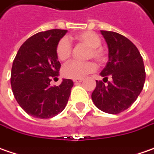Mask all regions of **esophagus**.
<instances>
[{"label": "esophagus", "instance_id": "34e87169", "mask_svg": "<svg viewBox=\"0 0 154 154\" xmlns=\"http://www.w3.org/2000/svg\"><path fill=\"white\" fill-rule=\"evenodd\" d=\"M83 79H76V80H73V82L74 83H80L82 82Z\"/></svg>", "mask_w": 154, "mask_h": 154}]
</instances>
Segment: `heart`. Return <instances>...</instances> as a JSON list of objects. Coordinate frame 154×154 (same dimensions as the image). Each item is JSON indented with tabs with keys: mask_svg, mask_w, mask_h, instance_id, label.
Segmentation results:
<instances>
[{
	"mask_svg": "<svg viewBox=\"0 0 154 154\" xmlns=\"http://www.w3.org/2000/svg\"><path fill=\"white\" fill-rule=\"evenodd\" d=\"M74 39L79 43L89 47L88 52V58H93L99 64H102L106 60V53L101 46L102 39L100 36L94 31H83L77 34ZM72 54V45L68 38L64 37L57 44L56 55L60 61H66L70 59ZM96 69L95 64L92 61L80 62L72 61L66 65L62 70V73L65 77L69 79H82L85 75L93 72Z\"/></svg>",
	"mask_w": 154,
	"mask_h": 154,
	"instance_id": "heart-1",
	"label": "heart"
}]
</instances>
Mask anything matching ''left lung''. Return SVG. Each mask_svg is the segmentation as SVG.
<instances>
[{
  "label": "left lung",
  "instance_id": "1",
  "mask_svg": "<svg viewBox=\"0 0 154 154\" xmlns=\"http://www.w3.org/2000/svg\"><path fill=\"white\" fill-rule=\"evenodd\" d=\"M109 49V60L100 75L107 82L96 81L92 101L102 111L118 114L127 109L141 93L146 72L143 59L134 44L121 34L101 30Z\"/></svg>",
  "mask_w": 154,
  "mask_h": 154
}]
</instances>
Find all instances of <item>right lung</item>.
Instances as JSON below:
<instances>
[{
	"label": "right lung",
	"mask_w": 154,
	"mask_h": 154,
	"mask_svg": "<svg viewBox=\"0 0 154 154\" xmlns=\"http://www.w3.org/2000/svg\"><path fill=\"white\" fill-rule=\"evenodd\" d=\"M67 32L50 29L28 38L17 51L11 70V88L18 104L29 115L51 118L63 111L68 102L73 82L63 79L51 87V78L59 76L60 63L56 46Z\"/></svg>",
	"instance_id": "1"
}]
</instances>
